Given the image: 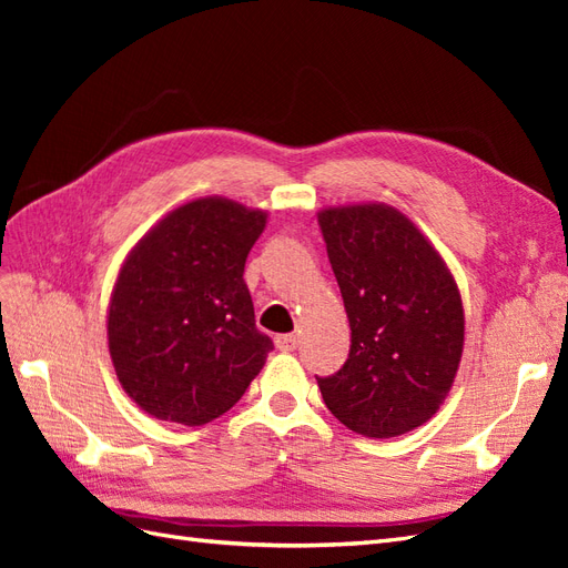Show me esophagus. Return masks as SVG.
<instances>
[{
  "mask_svg": "<svg viewBox=\"0 0 568 568\" xmlns=\"http://www.w3.org/2000/svg\"><path fill=\"white\" fill-rule=\"evenodd\" d=\"M274 343H277L280 351L291 353V351L298 348V336L296 334H280L277 338H274Z\"/></svg>",
  "mask_w": 568,
  "mask_h": 568,
  "instance_id": "1",
  "label": "esophagus"
}]
</instances>
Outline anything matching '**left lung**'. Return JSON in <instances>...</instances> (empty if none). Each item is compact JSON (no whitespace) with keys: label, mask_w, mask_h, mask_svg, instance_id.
Returning <instances> with one entry per match:
<instances>
[{"label":"left lung","mask_w":568,"mask_h":568,"mask_svg":"<svg viewBox=\"0 0 568 568\" xmlns=\"http://www.w3.org/2000/svg\"><path fill=\"white\" fill-rule=\"evenodd\" d=\"M351 322V353L317 376L324 405L351 432L393 438L436 415L459 367L457 284L424 234L384 203L320 213Z\"/></svg>","instance_id":"obj_1"}]
</instances>
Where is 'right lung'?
Wrapping results in <instances>:
<instances>
[{
  "label": "right lung",
  "mask_w": 568,
  "mask_h": 568,
  "mask_svg": "<svg viewBox=\"0 0 568 568\" xmlns=\"http://www.w3.org/2000/svg\"><path fill=\"white\" fill-rule=\"evenodd\" d=\"M265 213L199 199L153 227L118 274L109 351L151 417L209 424L246 393L272 338L255 326L244 265Z\"/></svg>",
  "instance_id": "obj_1"
}]
</instances>
